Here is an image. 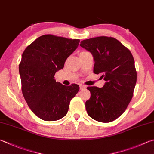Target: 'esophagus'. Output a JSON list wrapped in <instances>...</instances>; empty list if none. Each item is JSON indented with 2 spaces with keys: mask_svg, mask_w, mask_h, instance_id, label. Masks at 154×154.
I'll use <instances>...</instances> for the list:
<instances>
[{
  "mask_svg": "<svg viewBox=\"0 0 154 154\" xmlns=\"http://www.w3.org/2000/svg\"><path fill=\"white\" fill-rule=\"evenodd\" d=\"M86 88V86L85 85H80V90H83V89H85Z\"/></svg>",
  "mask_w": 154,
  "mask_h": 154,
  "instance_id": "1",
  "label": "esophagus"
}]
</instances>
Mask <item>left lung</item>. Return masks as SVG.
Segmentation results:
<instances>
[{
    "label": "left lung",
    "mask_w": 154,
    "mask_h": 154,
    "mask_svg": "<svg viewBox=\"0 0 154 154\" xmlns=\"http://www.w3.org/2000/svg\"><path fill=\"white\" fill-rule=\"evenodd\" d=\"M80 45L93 56L94 73L102 74L106 81L103 88L87 87L91 95L86 111L96 121L111 122L125 112L133 97L137 81L134 59L129 50L111 37L85 39Z\"/></svg>",
    "instance_id": "obj_1"
}]
</instances>
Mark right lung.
<instances>
[{
    "mask_svg": "<svg viewBox=\"0 0 154 154\" xmlns=\"http://www.w3.org/2000/svg\"><path fill=\"white\" fill-rule=\"evenodd\" d=\"M79 43V39L44 35L23 51L19 67L22 92L32 112L42 120L54 121L64 117L79 91L76 84L64 86L54 78Z\"/></svg>",
    "mask_w": 154,
    "mask_h": 154,
    "instance_id": "add662e5",
    "label": "right lung"
}]
</instances>
